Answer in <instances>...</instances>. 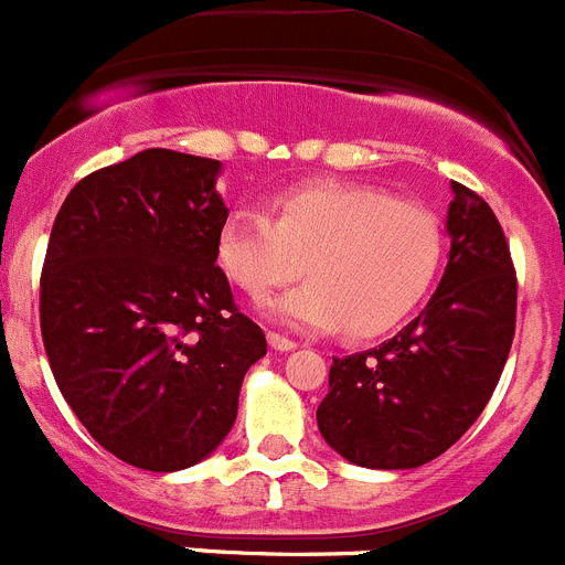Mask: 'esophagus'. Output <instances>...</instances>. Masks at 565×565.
Segmentation results:
<instances>
[{
	"instance_id": "esophagus-1",
	"label": "esophagus",
	"mask_w": 565,
	"mask_h": 565,
	"mask_svg": "<svg viewBox=\"0 0 565 565\" xmlns=\"http://www.w3.org/2000/svg\"><path fill=\"white\" fill-rule=\"evenodd\" d=\"M267 342H270L273 351H295V348H298V342L289 340V337H284V334H276V331H270V334H267Z\"/></svg>"
}]
</instances>
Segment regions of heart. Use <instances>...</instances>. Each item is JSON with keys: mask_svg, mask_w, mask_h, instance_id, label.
I'll return each instance as SVG.
<instances>
[{"mask_svg": "<svg viewBox=\"0 0 565 565\" xmlns=\"http://www.w3.org/2000/svg\"><path fill=\"white\" fill-rule=\"evenodd\" d=\"M440 223L429 209L360 183H307L273 200L270 217L231 211L217 231V265L262 300L300 278L309 284L267 307L292 329H345L371 340L402 326L435 284Z\"/></svg>", "mask_w": 565, "mask_h": 565, "instance_id": "obj_1", "label": "heart"}]
</instances>
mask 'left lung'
<instances>
[{"mask_svg": "<svg viewBox=\"0 0 565 565\" xmlns=\"http://www.w3.org/2000/svg\"><path fill=\"white\" fill-rule=\"evenodd\" d=\"M449 265L424 312L373 351L334 360L318 407L320 435L362 468H418L451 449L508 362L515 270L490 205L451 181Z\"/></svg>", "mask_w": 565, "mask_h": 565, "instance_id": "1", "label": "left lung"}]
</instances>
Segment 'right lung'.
I'll list each match as a JSON object with an SVG mask.
<instances>
[{
  "mask_svg": "<svg viewBox=\"0 0 565 565\" xmlns=\"http://www.w3.org/2000/svg\"><path fill=\"white\" fill-rule=\"evenodd\" d=\"M223 163L152 150L83 178L41 270L52 376L88 435L145 471H181L236 420L265 331L217 267Z\"/></svg>",
  "mask_w": 565,
  "mask_h": 565,
  "instance_id": "obj_1",
  "label": "right lung"
}]
</instances>
